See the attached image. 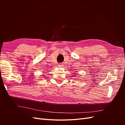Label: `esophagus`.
<instances>
[{
  "label": "esophagus",
  "mask_w": 125,
  "mask_h": 125,
  "mask_svg": "<svg viewBox=\"0 0 125 125\" xmlns=\"http://www.w3.org/2000/svg\"><path fill=\"white\" fill-rule=\"evenodd\" d=\"M58 66L60 67H62L63 66V65H62V63H60V64H59V65H58Z\"/></svg>",
  "instance_id": "esophagus-1"
}]
</instances>
